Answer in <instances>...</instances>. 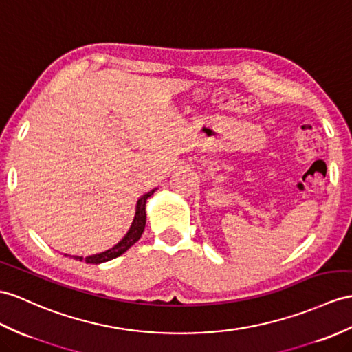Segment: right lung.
Listing matches in <instances>:
<instances>
[{
    "label": "right lung",
    "mask_w": 352,
    "mask_h": 352,
    "mask_svg": "<svg viewBox=\"0 0 352 352\" xmlns=\"http://www.w3.org/2000/svg\"><path fill=\"white\" fill-rule=\"evenodd\" d=\"M153 192H155V190H152L151 192L142 195L140 200L137 201L135 217H134V221L131 224V228L125 234L122 241L119 242L116 246H113L111 250H109L106 252H101V254H97V255L85 256V258H83V256H74V258L79 260V261H87L88 264H100V263H106L109 260H113V258H116V256H119L121 254H124L125 251L130 250V248L142 237L144 226H146V210H144V209H146V200Z\"/></svg>",
    "instance_id": "1"
}]
</instances>
